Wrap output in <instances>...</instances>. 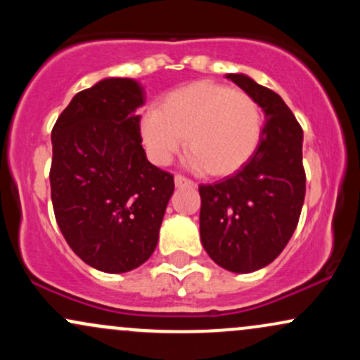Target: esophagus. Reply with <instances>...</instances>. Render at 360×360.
I'll use <instances>...</instances> for the list:
<instances>
[{"instance_id": "34e87169", "label": "esophagus", "mask_w": 360, "mask_h": 360, "mask_svg": "<svg viewBox=\"0 0 360 360\" xmlns=\"http://www.w3.org/2000/svg\"><path fill=\"white\" fill-rule=\"evenodd\" d=\"M174 184L177 188H183V186H194V183L191 179H188V177L181 176V174H176L174 176Z\"/></svg>"}]
</instances>
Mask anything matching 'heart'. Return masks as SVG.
<instances>
[{"label":"heart","instance_id":"obj_1","mask_svg":"<svg viewBox=\"0 0 360 360\" xmlns=\"http://www.w3.org/2000/svg\"><path fill=\"white\" fill-rule=\"evenodd\" d=\"M140 135L155 164L171 162L188 137V162L206 167L213 176H226L240 169L257 148L262 113L245 91L196 81L171 91L160 108L146 110Z\"/></svg>","mask_w":360,"mask_h":360}]
</instances>
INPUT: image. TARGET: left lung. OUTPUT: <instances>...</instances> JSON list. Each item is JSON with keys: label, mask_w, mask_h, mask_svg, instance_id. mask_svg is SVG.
Instances as JSON below:
<instances>
[{"label": "left lung", "mask_w": 360, "mask_h": 360, "mask_svg": "<svg viewBox=\"0 0 360 360\" xmlns=\"http://www.w3.org/2000/svg\"><path fill=\"white\" fill-rule=\"evenodd\" d=\"M226 79L257 101L266 125L242 169L200 186V235L218 266L247 274L278 257L298 225L307 191L303 130L278 93L245 74H226Z\"/></svg>", "instance_id": "1"}]
</instances>
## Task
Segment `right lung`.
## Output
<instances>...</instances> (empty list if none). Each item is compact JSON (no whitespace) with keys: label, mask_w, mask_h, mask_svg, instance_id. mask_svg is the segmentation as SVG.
<instances>
[{"label":"right lung","mask_w":360,"mask_h":360,"mask_svg":"<svg viewBox=\"0 0 360 360\" xmlns=\"http://www.w3.org/2000/svg\"><path fill=\"white\" fill-rule=\"evenodd\" d=\"M142 84L106 77L81 91L52 128L51 194L65 242L94 269L120 274L155 250L174 177L147 160Z\"/></svg>","instance_id":"obj_1"}]
</instances>
